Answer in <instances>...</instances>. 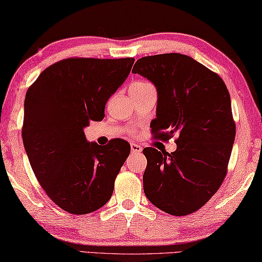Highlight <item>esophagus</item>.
Listing matches in <instances>:
<instances>
[{
	"label": "esophagus",
	"mask_w": 262,
	"mask_h": 262,
	"mask_svg": "<svg viewBox=\"0 0 262 262\" xmlns=\"http://www.w3.org/2000/svg\"><path fill=\"white\" fill-rule=\"evenodd\" d=\"M142 151H143V147L140 146V145L135 144V143L131 144V152H132V154H140Z\"/></svg>",
	"instance_id": "34e87169"
}]
</instances>
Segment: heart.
I'll list each match as a JSON object with an SVG mask.
<instances>
[{
  "label": "heart",
  "mask_w": 262,
  "mask_h": 262,
  "mask_svg": "<svg viewBox=\"0 0 262 262\" xmlns=\"http://www.w3.org/2000/svg\"><path fill=\"white\" fill-rule=\"evenodd\" d=\"M150 88H154L151 83L145 82V80H138V82H135L134 84H131L130 86V92H142L145 90H148Z\"/></svg>",
  "instance_id": "heart-1"
}]
</instances>
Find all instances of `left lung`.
<instances>
[{
	"mask_svg": "<svg viewBox=\"0 0 262 262\" xmlns=\"http://www.w3.org/2000/svg\"><path fill=\"white\" fill-rule=\"evenodd\" d=\"M132 72L157 88L155 138L177 136L171 154L143 150L145 195L168 214H191L212 198L227 174L235 122L226 84L216 72L177 52L139 58Z\"/></svg>",
	"mask_w": 262,
	"mask_h": 262,
	"instance_id": "obj_1",
	"label": "left lung"
}]
</instances>
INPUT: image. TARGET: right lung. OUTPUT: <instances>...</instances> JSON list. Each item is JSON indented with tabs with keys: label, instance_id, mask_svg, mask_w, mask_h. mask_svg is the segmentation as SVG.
<instances>
[{
	"label": "right lung",
	"instance_id": "1",
	"mask_svg": "<svg viewBox=\"0 0 262 262\" xmlns=\"http://www.w3.org/2000/svg\"><path fill=\"white\" fill-rule=\"evenodd\" d=\"M135 58L71 57L48 67L24 100L22 138L31 168L47 195L71 214H88L105 205L130 144L112 139L89 143L83 127L102 120Z\"/></svg>",
	"mask_w": 262,
	"mask_h": 262
}]
</instances>
